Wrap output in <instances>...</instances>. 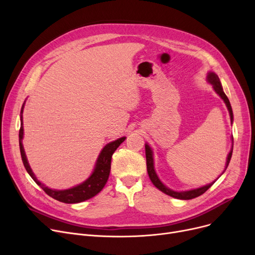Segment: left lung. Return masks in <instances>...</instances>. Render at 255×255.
<instances>
[{
  "label": "left lung",
  "instance_id": "obj_1",
  "mask_svg": "<svg viewBox=\"0 0 255 255\" xmlns=\"http://www.w3.org/2000/svg\"><path fill=\"white\" fill-rule=\"evenodd\" d=\"M208 80L209 82L213 85V88L214 90L216 91V93L218 94V95L223 99V101L225 102L226 106H227V110H229L230 112V116H231V121L233 123V120H234V116H233V110H232V106H231V103H230V100L229 98H227V96L225 95V93L223 92V89H222V86L220 84V80H219V77L217 76V74L213 73V72H210L209 75H208ZM233 148H234V138H233ZM232 155H233V149L231 150L229 156H227V160H226V164H225V169L227 168V166H229L230 164V161H231V158H232ZM145 159H146V169H148V175L152 181V183L154 184V186L156 187V188H158L160 191H162L163 193L171 196V197H175V198H178V199H192V198H195L199 195L204 194L210 187L215 183V181H214L213 183L209 184V185H206L204 187H200V188H197V189H193V190H189V191H183V192H177V191H172L170 189H168L166 186H164L161 181L159 180V178L157 177L156 172H155V169H154V160H153V153H152V150L150 146L148 144H145ZM224 169V170H225ZM224 172V171H223Z\"/></svg>",
  "mask_w": 255,
  "mask_h": 255
}]
</instances>
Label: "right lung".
I'll return each mask as SVG.
<instances>
[{"label":"right lung","mask_w":255,"mask_h":255,"mask_svg":"<svg viewBox=\"0 0 255 255\" xmlns=\"http://www.w3.org/2000/svg\"><path fill=\"white\" fill-rule=\"evenodd\" d=\"M23 109V105H22ZM22 109L20 114H22ZM22 137H23V127H22V116H20V129H19V149H20V155L22 163L28 171L31 178L44 190V192L49 195L50 197L55 198L59 202L65 203V204H76V203H82L84 200L90 199L93 196L98 194L105 186L107 180L110 177V171H111V162H112V156L114 152L118 149V146L122 143L126 137H121L113 142L107 143L103 150L101 151L97 163L94 169L91 177L85 181L83 184L78 186L73 187V188L67 189V190H52L45 187L41 182H39L35 175L33 173L28 160H26L25 153L22 146Z\"/></svg>","instance_id":"1"}]
</instances>
